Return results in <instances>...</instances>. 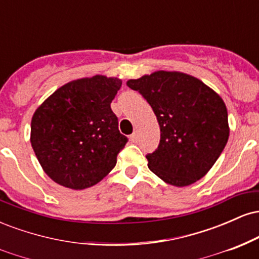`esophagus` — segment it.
Returning a JSON list of instances; mask_svg holds the SVG:
<instances>
[{"label":"esophagus","instance_id":"34e87169","mask_svg":"<svg viewBox=\"0 0 259 259\" xmlns=\"http://www.w3.org/2000/svg\"><path fill=\"white\" fill-rule=\"evenodd\" d=\"M130 140H132L133 142H136L139 140V134L138 132H134L132 135H130Z\"/></svg>","mask_w":259,"mask_h":259}]
</instances>
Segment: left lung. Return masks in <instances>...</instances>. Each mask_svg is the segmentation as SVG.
Segmentation results:
<instances>
[{
    "mask_svg": "<svg viewBox=\"0 0 259 259\" xmlns=\"http://www.w3.org/2000/svg\"><path fill=\"white\" fill-rule=\"evenodd\" d=\"M126 85L147 101L159 124L158 147L146 154L150 170L174 186L191 185L204 177L229 139L228 111L221 96L179 72L159 70Z\"/></svg>",
    "mask_w": 259,
    "mask_h": 259,
    "instance_id": "8db88e82",
    "label": "left lung"
}]
</instances>
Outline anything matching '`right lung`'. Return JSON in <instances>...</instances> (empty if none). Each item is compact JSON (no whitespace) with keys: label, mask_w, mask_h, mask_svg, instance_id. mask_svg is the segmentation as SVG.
<instances>
[{"label":"right lung","mask_w":259,"mask_h":259,"mask_svg":"<svg viewBox=\"0 0 259 259\" xmlns=\"http://www.w3.org/2000/svg\"><path fill=\"white\" fill-rule=\"evenodd\" d=\"M120 88L119 79L103 75L74 80L53 92L34 113L32 150L55 183L82 190L115 167L127 142L111 108Z\"/></svg>","instance_id":"right-lung-1"}]
</instances>
